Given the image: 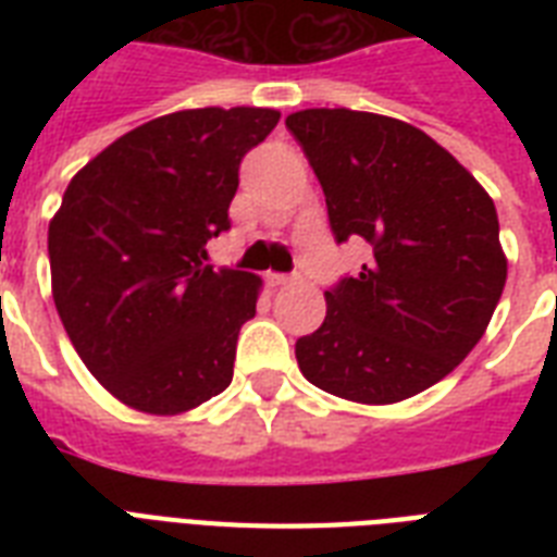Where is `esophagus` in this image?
<instances>
[{"instance_id":"esophagus-1","label":"esophagus","mask_w":557,"mask_h":557,"mask_svg":"<svg viewBox=\"0 0 557 557\" xmlns=\"http://www.w3.org/2000/svg\"><path fill=\"white\" fill-rule=\"evenodd\" d=\"M297 277H288V274H269V286L274 288H283V286H292Z\"/></svg>"}]
</instances>
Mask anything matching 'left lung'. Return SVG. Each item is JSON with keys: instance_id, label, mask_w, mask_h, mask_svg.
<instances>
[{"instance_id": "8db88e82", "label": "left lung", "mask_w": 557, "mask_h": 557, "mask_svg": "<svg viewBox=\"0 0 557 557\" xmlns=\"http://www.w3.org/2000/svg\"><path fill=\"white\" fill-rule=\"evenodd\" d=\"M321 182L338 243L372 248L297 341L306 381L358 405L433 387L483 338L506 286L492 196L422 129L356 109L286 117Z\"/></svg>"}]
</instances>
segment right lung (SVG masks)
I'll return each mask as SVG.
<instances>
[{
  "label": "right lung",
  "mask_w": 557,
  "mask_h": 557,
  "mask_svg": "<svg viewBox=\"0 0 557 557\" xmlns=\"http://www.w3.org/2000/svg\"><path fill=\"white\" fill-rule=\"evenodd\" d=\"M277 121V109H182L121 135L65 187L48 225L51 295L117 401L176 416L234 379L262 280L213 271L205 245L231 227L239 161Z\"/></svg>",
  "instance_id": "right-lung-1"
}]
</instances>
